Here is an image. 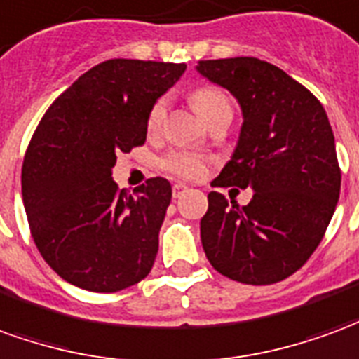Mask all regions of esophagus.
<instances>
[{
    "label": "esophagus",
    "mask_w": 359,
    "mask_h": 359,
    "mask_svg": "<svg viewBox=\"0 0 359 359\" xmlns=\"http://www.w3.org/2000/svg\"><path fill=\"white\" fill-rule=\"evenodd\" d=\"M185 191H187V185L184 184H175L174 187H172V195H174V199H180Z\"/></svg>",
    "instance_id": "esophagus-1"
}]
</instances>
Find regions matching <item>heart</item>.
Masks as SVG:
<instances>
[{
    "instance_id": "b5f03b06",
    "label": "heart",
    "mask_w": 359,
    "mask_h": 359,
    "mask_svg": "<svg viewBox=\"0 0 359 359\" xmlns=\"http://www.w3.org/2000/svg\"><path fill=\"white\" fill-rule=\"evenodd\" d=\"M191 104L207 123L222 111H232L228 96L220 88H215V86L195 88L191 94ZM164 114H166V98H158L156 102L152 104L149 116H147V131L149 133L158 131L162 121H164ZM160 166H162V170H166L168 174L193 182V180H201L203 175L207 174L208 160L197 154V152L175 149V151L168 152L166 156L162 158Z\"/></svg>"
}]
</instances>
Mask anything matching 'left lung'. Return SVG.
<instances>
[{
  "label": "left lung",
  "mask_w": 359,
  "mask_h": 359,
  "mask_svg": "<svg viewBox=\"0 0 359 359\" xmlns=\"http://www.w3.org/2000/svg\"><path fill=\"white\" fill-rule=\"evenodd\" d=\"M197 71L228 88L243 114L232 160L212 185L253 189L245 207L208 193L203 249L232 280L253 286L284 280L321 243L340 195L327 111L306 86L257 57L207 60Z\"/></svg>",
  "instance_id": "left-lung-1"
}]
</instances>
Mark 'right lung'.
Here are the masks:
<instances>
[{
	"label": "right lung",
	"mask_w": 359,
	"mask_h": 359,
	"mask_svg": "<svg viewBox=\"0 0 359 359\" xmlns=\"http://www.w3.org/2000/svg\"><path fill=\"white\" fill-rule=\"evenodd\" d=\"M185 63L108 60L55 98L22 162V203L40 255L73 286L119 292L151 273L172 185L133 195L111 177L116 154L147 141L151 106Z\"/></svg>",
	"instance_id": "obj_1"
}]
</instances>
